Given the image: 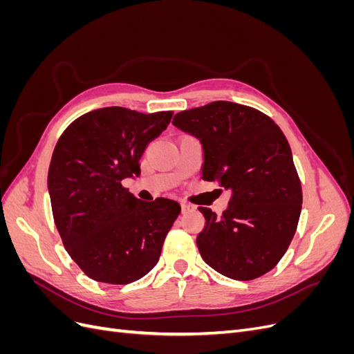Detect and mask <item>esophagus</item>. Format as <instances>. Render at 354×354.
Segmentation results:
<instances>
[{"label":"esophagus","mask_w":354,"mask_h":354,"mask_svg":"<svg viewBox=\"0 0 354 354\" xmlns=\"http://www.w3.org/2000/svg\"><path fill=\"white\" fill-rule=\"evenodd\" d=\"M190 211H194V207L190 205V203H186V202H181V212H190Z\"/></svg>","instance_id":"34e87169"}]
</instances>
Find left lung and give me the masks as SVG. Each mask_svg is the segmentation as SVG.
<instances>
[{"label": "left lung", "instance_id": "left-lung-1", "mask_svg": "<svg viewBox=\"0 0 354 354\" xmlns=\"http://www.w3.org/2000/svg\"><path fill=\"white\" fill-rule=\"evenodd\" d=\"M173 124L201 140L202 178L232 192L221 217L198 208L205 217L196 238L203 261L234 281L270 272L294 238L303 203L285 134L270 116L232 102L178 112Z\"/></svg>", "mask_w": 354, "mask_h": 354}]
</instances>
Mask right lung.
Masks as SVG:
<instances>
[{
  "label": "right lung",
  "instance_id": "right-lung-1",
  "mask_svg": "<svg viewBox=\"0 0 354 354\" xmlns=\"http://www.w3.org/2000/svg\"><path fill=\"white\" fill-rule=\"evenodd\" d=\"M171 118V111L111 106L77 118L59 137L47 178L53 218L71 259L93 281L131 283L159 260L180 203L137 199L122 180L140 176L147 143Z\"/></svg>",
  "mask_w": 354,
  "mask_h": 354
}]
</instances>
